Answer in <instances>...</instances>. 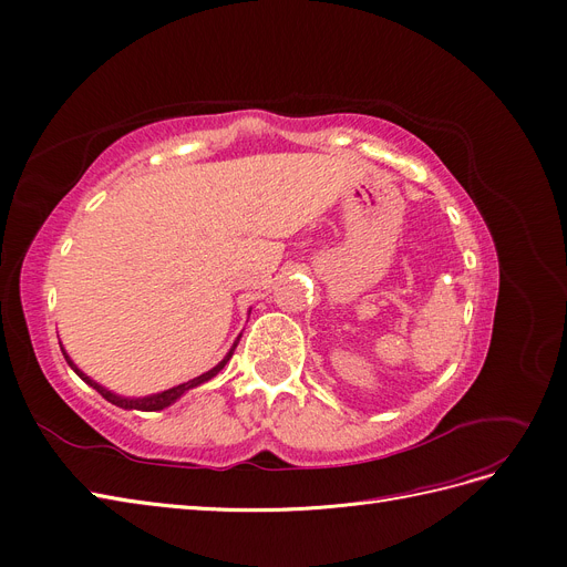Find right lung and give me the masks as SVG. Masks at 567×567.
Returning <instances> with one entry per match:
<instances>
[{"mask_svg":"<svg viewBox=\"0 0 567 567\" xmlns=\"http://www.w3.org/2000/svg\"><path fill=\"white\" fill-rule=\"evenodd\" d=\"M62 344V342H59ZM236 344L238 342H234V347L229 349V353L225 355V359L214 368V370H208V372H204V374H199V377H195V379H190V381H186V383H178V385H174V389H167V391H163V393H156V395H146V398H122V395H114L112 391H107V389H103L101 383H96L94 379H89L82 370H78V365L69 359V353L64 351V359H66V363L73 368V372L84 381V383H89L92 385L94 391H99L107 402H112V404H116V406H122V409H137V411H161V409H165V406H169V404H174L178 398H182L186 391H190V389H195V385H199V383H204V381H208V379H214L225 365H227V361L231 359V353H234V349H236Z\"/></svg>","mask_w":567,"mask_h":567,"instance_id":"1","label":"right lung"}]
</instances>
